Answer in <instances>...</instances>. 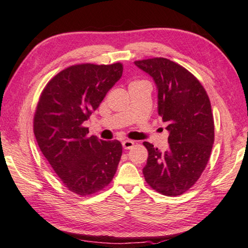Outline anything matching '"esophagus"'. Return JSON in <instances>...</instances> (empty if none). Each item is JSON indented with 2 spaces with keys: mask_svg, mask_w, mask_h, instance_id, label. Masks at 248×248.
<instances>
[{
  "mask_svg": "<svg viewBox=\"0 0 248 248\" xmlns=\"http://www.w3.org/2000/svg\"><path fill=\"white\" fill-rule=\"evenodd\" d=\"M135 145V142H134L133 140H124L123 142H122V146H123V148L124 149H131L132 147Z\"/></svg>",
  "mask_w": 248,
  "mask_h": 248,
  "instance_id": "34e87169",
  "label": "esophagus"
}]
</instances>
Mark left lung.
Here are the masks:
<instances>
[{
  "mask_svg": "<svg viewBox=\"0 0 248 248\" xmlns=\"http://www.w3.org/2000/svg\"><path fill=\"white\" fill-rule=\"evenodd\" d=\"M157 86L158 114L166 122L169 147L148 141L142 169L151 187L166 196H179L196 183L205 170L215 141L214 115L206 90L192 73L164 58L136 61Z\"/></svg>",
  "mask_w": 248,
  "mask_h": 248,
  "instance_id": "obj_1",
  "label": "left lung"
}]
</instances>
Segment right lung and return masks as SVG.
<instances>
[{"label":"right lung","instance_id":"obj_1","mask_svg":"<svg viewBox=\"0 0 248 248\" xmlns=\"http://www.w3.org/2000/svg\"><path fill=\"white\" fill-rule=\"evenodd\" d=\"M123 65L78 64L47 82L33 117L39 148L67 189L80 196L103 189L122 155L119 140L89 136L84 123L120 80Z\"/></svg>","mask_w":248,"mask_h":248}]
</instances>
